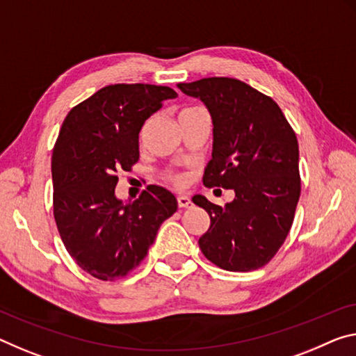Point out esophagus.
I'll return each instance as SVG.
<instances>
[{"label": "esophagus", "instance_id": "obj_1", "mask_svg": "<svg viewBox=\"0 0 356 356\" xmlns=\"http://www.w3.org/2000/svg\"><path fill=\"white\" fill-rule=\"evenodd\" d=\"M177 206L179 207H191L193 202L188 198V196H177Z\"/></svg>", "mask_w": 356, "mask_h": 356}]
</instances>
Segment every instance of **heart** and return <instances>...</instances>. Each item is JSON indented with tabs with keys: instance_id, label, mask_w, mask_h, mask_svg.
<instances>
[{
	"instance_id": "obj_1",
	"label": "heart",
	"mask_w": 356,
	"mask_h": 356,
	"mask_svg": "<svg viewBox=\"0 0 356 356\" xmlns=\"http://www.w3.org/2000/svg\"><path fill=\"white\" fill-rule=\"evenodd\" d=\"M190 109H193V107H187V109H184V111H190ZM165 179L168 180V182H171L172 185H177V187H180V185L185 182V177L182 176V174H179L176 171H166Z\"/></svg>"
}]
</instances>
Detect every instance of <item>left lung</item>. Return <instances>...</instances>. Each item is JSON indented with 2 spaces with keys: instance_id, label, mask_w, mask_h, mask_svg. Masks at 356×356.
<instances>
[{
  "instance_id": "left-lung-1",
  "label": "left lung",
  "mask_w": 356,
  "mask_h": 356,
  "mask_svg": "<svg viewBox=\"0 0 356 356\" xmlns=\"http://www.w3.org/2000/svg\"><path fill=\"white\" fill-rule=\"evenodd\" d=\"M177 87L200 98L212 117V160L202 182L236 193L225 207L193 196L211 217L200 249L225 270L261 268L289 236L301 195L296 134L273 98L238 79L206 77Z\"/></svg>"
}]
</instances>
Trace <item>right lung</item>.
<instances>
[{
    "mask_svg": "<svg viewBox=\"0 0 356 356\" xmlns=\"http://www.w3.org/2000/svg\"><path fill=\"white\" fill-rule=\"evenodd\" d=\"M169 87L115 83L67 112L52 154L54 217L72 259L99 280L139 266L158 228L177 211L171 191L149 185L138 200L115 198L118 174L139 160L144 122L176 98Z\"/></svg>",
    "mask_w": 356,
    "mask_h": 356,
    "instance_id": "1",
    "label": "right lung"
}]
</instances>
